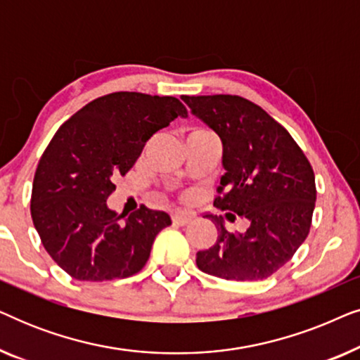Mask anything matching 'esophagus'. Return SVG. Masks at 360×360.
Returning <instances> with one entry per match:
<instances>
[{"label": "esophagus", "mask_w": 360, "mask_h": 360, "mask_svg": "<svg viewBox=\"0 0 360 360\" xmlns=\"http://www.w3.org/2000/svg\"><path fill=\"white\" fill-rule=\"evenodd\" d=\"M172 221H174L176 226H186L193 221V214L185 213V211H176V213L172 214Z\"/></svg>", "instance_id": "34e87169"}]
</instances>
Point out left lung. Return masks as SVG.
<instances>
[{
    "label": "left lung",
    "instance_id": "left-lung-1",
    "mask_svg": "<svg viewBox=\"0 0 360 360\" xmlns=\"http://www.w3.org/2000/svg\"><path fill=\"white\" fill-rule=\"evenodd\" d=\"M195 116L223 141L216 208L249 221L243 234L206 214L218 239L196 252L201 272L254 282L274 275L297 252L311 228L316 201L313 167L285 127L255 103L238 95L181 96Z\"/></svg>",
    "mask_w": 360,
    "mask_h": 360
}]
</instances>
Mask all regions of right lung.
Listing matches in <instances>:
<instances>
[{"label":"right lung","mask_w":360,"mask_h":360,"mask_svg":"<svg viewBox=\"0 0 360 360\" xmlns=\"http://www.w3.org/2000/svg\"><path fill=\"white\" fill-rule=\"evenodd\" d=\"M186 115L174 96L116 91L90 101L58 127L34 175L31 216L44 249L70 277L105 282L144 267L170 216L141 206L126 218L106 200L146 142Z\"/></svg>","instance_id":"add662e5"}]
</instances>
